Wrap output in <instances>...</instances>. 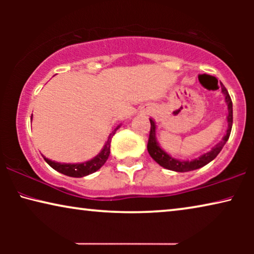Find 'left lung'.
<instances>
[{
  "label": "left lung",
  "mask_w": 254,
  "mask_h": 254,
  "mask_svg": "<svg viewBox=\"0 0 254 254\" xmlns=\"http://www.w3.org/2000/svg\"><path fill=\"white\" fill-rule=\"evenodd\" d=\"M222 89V93H223L225 97V103L228 105V116H227V121H228V129L227 133L222 140L218 142L216 145H214L211 148L210 151L204 152L203 155L199 156L197 158L190 159V161H183V159H178L172 157L171 155H169L164 149H162L161 145L157 142V137H156V129H157V126H156L155 120H152L151 118L150 120V134H149V141H148V152L149 155L151 156V158L154 159L156 163H158L159 165L163 166L164 169L171 170V171H176V172H189V171H193V170L200 169L202 166L207 165L208 163H210L213 159L216 157V156L220 154V151L222 150V148L224 147V144L227 143V141L229 140V136H230L231 133V128H232V102L230 96H229L228 90L224 88L223 85H221Z\"/></svg>",
  "instance_id": "8db88e82"
}]
</instances>
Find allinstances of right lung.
Returning a JSON list of instances; mask_svg holds the SVG:
<instances>
[{
    "label": "right lung",
    "instance_id": "right-lung-1",
    "mask_svg": "<svg viewBox=\"0 0 254 254\" xmlns=\"http://www.w3.org/2000/svg\"><path fill=\"white\" fill-rule=\"evenodd\" d=\"M31 120H32V117H31ZM119 126H117L116 129H114L112 133L109 135V138H107L105 145H104L102 150L95 157L90 159V161L83 162V163H59L55 161H52V159H48L43 156L45 161L51 168L57 170L58 172L62 173V175H65L68 177H74V178H82V177L89 176L91 173L98 171V170L102 168V166L105 164V162L109 158L110 152H111V141H112L113 135L116 134L117 129H119Z\"/></svg>",
    "mask_w": 254,
    "mask_h": 254
}]
</instances>
